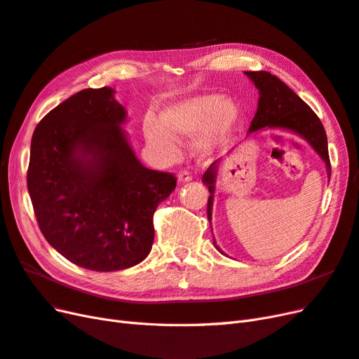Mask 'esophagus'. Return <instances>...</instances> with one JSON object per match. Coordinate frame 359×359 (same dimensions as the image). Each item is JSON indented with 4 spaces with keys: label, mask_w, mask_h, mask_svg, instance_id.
Listing matches in <instances>:
<instances>
[{
    "label": "esophagus",
    "mask_w": 359,
    "mask_h": 359,
    "mask_svg": "<svg viewBox=\"0 0 359 359\" xmlns=\"http://www.w3.org/2000/svg\"><path fill=\"white\" fill-rule=\"evenodd\" d=\"M178 181L180 182H187V181H191V175H190V172L189 170H180L178 172Z\"/></svg>",
    "instance_id": "34e87169"
}]
</instances>
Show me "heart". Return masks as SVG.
Masks as SVG:
<instances>
[{"instance_id": "b5f03b06", "label": "heart", "mask_w": 359, "mask_h": 359, "mask_svg": "<svg viewBox=\"0 0 359 359\" xmlns=\"http://www.w3.org/2000/svg\"><path fill=\"white\" fill-rule=\"evenodd\" d=\"M236 119L235 106L214 94H199L169 106L161 118L147 119V135L163 156L175 157L180 142L198 137V148L220 147Z\"/></svg>"}]
</instances>
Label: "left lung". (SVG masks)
Returning <instances> with one entry per match:
<instances>
[{
  "label": "left lung",
  "instance_id": "1",
  "mask_svg": "<svg viewBox=\"0 0 359 359\" xmlns=\"http://www.w3.org/2000/svg\"><path fill=\"white\" fill-rule=\"evenodd\" d=\"M245 74L255 82L260 95L259 103H257V111L255 114L252 124H250L248 133H252L255 130H260L264 127H278V128L292 130V132L301 135L304 139L309 140L310 145L316 149V153L325 160L328 177L331 178L328 139L319 116L314 114L311 107L302 99H299V97L293 93L283 81H280L277 76L271 74L269 72H245ZM217 165H219V160L214 161L203 173V182L208 186V190L211 194L214 191ZM211 206H212V196L208 198V206H206V214H208L210 226H211V210H212ZM219 252H222V250H219Z\"/></svg>",
  "mask_w": 359,
  "mask_h": 359
}]
</instances>
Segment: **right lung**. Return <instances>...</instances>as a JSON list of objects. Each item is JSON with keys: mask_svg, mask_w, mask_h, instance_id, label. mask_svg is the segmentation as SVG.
Masks as SVG:
<instances>
[{"mask_svg": "<svg viewBox=\"0 0 359 359\" xmlns=\"http://www.w3.org/2000/svg\"><path fill=\"white\" fill-rule=\"evenodd\" d=\"M124 119L114 90L86 88L53 107L31 139L27 186L43 236L70 262L102 273L148 256L154 212L177 187L173 173L135 157Z\"/></svg>", "mask_w": 359, "mask_h": 359, "instance_id": "right-lung-1", "label": "right lung"}]
</instances>
